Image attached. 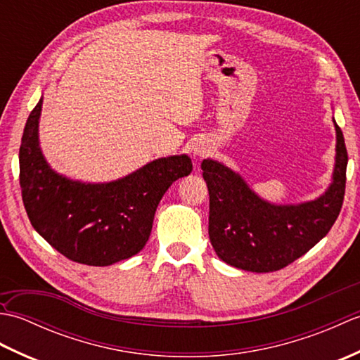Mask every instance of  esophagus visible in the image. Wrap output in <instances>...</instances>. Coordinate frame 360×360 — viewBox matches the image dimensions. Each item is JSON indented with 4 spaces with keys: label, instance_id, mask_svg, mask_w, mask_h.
Segmentation results:
<instances>
[{
    "label": "esophagus",
    "instance_id": "1",
    "mask_svg": "<svg viewBox=\"0 0 360 360\" xmlns=\"http://www.w3.org/2000/svg\"><path fill=\"white\" fill-rule=\"evenodd\" d=\"M210 151H212L210 143L207 141H204V139L196 141L192 145V155H193L195 159H202L205 156H209Z\"/></svg>",
    "mask_w": 360,
    "mask_h": 360
}]
</instances>
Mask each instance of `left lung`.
<instances>
[{
	"mask_svg": "<svg viewBox=\"0 0 360 360\" xmlns=\"http://www.w3.org/2000/svg\"><path fill=\"white\" fill-rule=\"evenodd\" d=\"M331 184L316 200L274 204L249 187L240 173L204 159L202 178L210 196L209 236L224 263L249 272H274L307 254L330 232L345 195L348 155L339 125Z\"/></svg>",
	"mask_w": 360,
	"mask_h": 360,
	"instance_id": "obj_1",
	"label": "left lung"
}]
</instances>
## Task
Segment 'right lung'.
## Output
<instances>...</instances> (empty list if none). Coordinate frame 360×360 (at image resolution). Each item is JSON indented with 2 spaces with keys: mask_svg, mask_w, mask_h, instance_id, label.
Returning a JSON list of instances; mask_svg holds the SVG:
<instances>
[{
  "mask_svg": "<svg viewBox=\"0 0 360 360\" xmlns=\"http://www.w3.org/2000/svg\"><path fill=\"white\" fill-rule=\"evenodd\" d=\"M43 97L29 114L20 147V186L30 224L75 263L111 266L147 244L159 201L192 172L187 155L159 158L124 178L83 182L57 173L38 137Z\"/></svg>",
  "mask_w": 360,
  "mask_h": 360,
  "instance_id": "1",
  "label": "right lung"
}]
</instances>
